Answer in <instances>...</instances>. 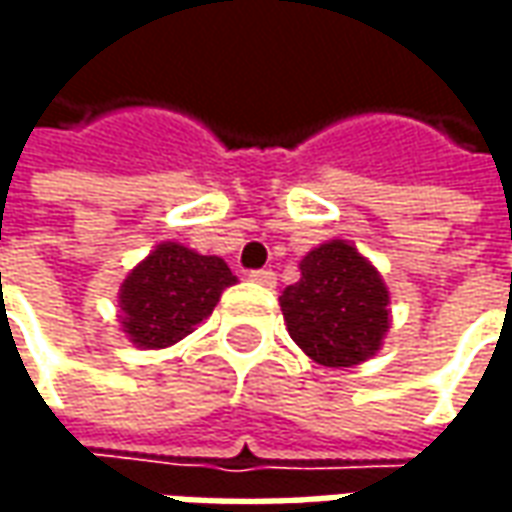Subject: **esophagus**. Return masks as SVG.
Returning <instances> with one entry per match:
<instances>
[{
	"instance_id": "obj_1",
	"label": "esophagus",
	"mask_w": 512,
	"mask_h": 512,
	"mask_svg": "<svg viewBox=\"0 0 512 512\" xmlns=\"http://www.w3.org/2000/svg\"><path fill=\"white\" fill-rule=\"evenodd\" d=\"M249 279L257 282V285H266V288H274V285H277V274H274L271 268H255V271H249Z\"/></svg>"
}]
</instances>
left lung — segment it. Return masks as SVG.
I'll return each mask as SVG.
<instances>
[{
    "label": "left lung",
    "instance_id": "left-lung-1",
    "mask_svg": "<svg viewBox=\"0 0 512 512\" xmlns=\"http://www.w3.org/2000/svg\"><path fill=\"white\" fill-rule=\"evenodd\" d=\"M279 307L293 343L323 367H351L381 348L389 329V290L378 271L345 241L312 249L301 279Z\"/></svg>",
    "mask_w": 512,
    "mask_h": 512
}]
</instances>
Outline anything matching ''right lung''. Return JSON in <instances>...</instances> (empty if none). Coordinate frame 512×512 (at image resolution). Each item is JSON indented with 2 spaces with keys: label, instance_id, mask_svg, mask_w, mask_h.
<instances>
[{
  "label": "right lung",
  "instance_id": "add662e5",
  "mask_svg": "<svg viewBox=\"0 0 512 512\" xmlns=\"http://www.w3.org/2000/svg\"><path fill=\"white\" fill-rule=\"evenodd\" d=\"M235 282L222 257L158 244L120 288L123 332L139 348H167L194 332Z\"/></svg>",
  "mask_w": 512,
  "mask_h": 512
}]
</instances>
